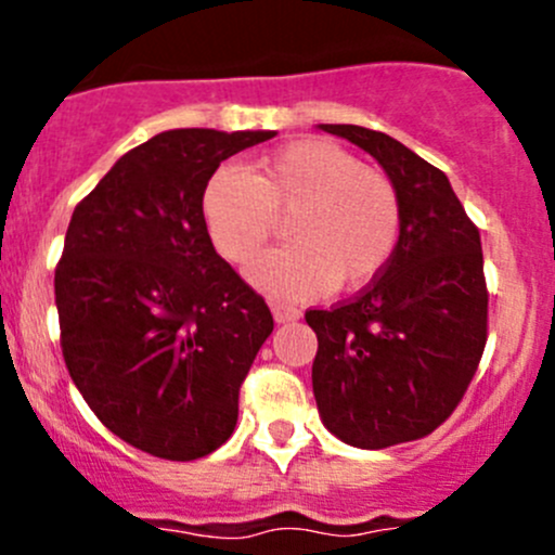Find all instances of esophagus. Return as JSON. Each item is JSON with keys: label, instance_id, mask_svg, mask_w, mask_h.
I'll return each instance as SVG.
<instances>
[{"label": "esophagus", "instance_id": "obj_1", "mask_svg": "<svg viewBox=\"0 0 555 555\" xmlns=\"http://www.w3.org/2000/svg\"><path fill=\"white\" fill-rule=\"evenodd\" d=\"M271 311H273V319H276L279 324L298 322V319L304 317L300 309H295V306H287V304H271Z\"/></svg>", "mask_w": 555, "mask_h": 555}]
</instances>
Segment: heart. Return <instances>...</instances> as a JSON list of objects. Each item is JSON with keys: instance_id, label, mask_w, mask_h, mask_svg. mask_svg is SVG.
I'll return each instance as SVG.
<instances>
[{"instance_id": "heart-1", "label": "heart", "mask_w": 555, "mask_h": 555, "mask_svg": "<svg viewBox=\"0 0 555 555\" xmlns=\"http://www.w3.org/2000/svg\"><path fill=\"white\" fill-rule=\"evenodd\" d=\"M206 231L225 260L246 262L293 217L287 249L268 251L246 279L273 298L362 289L397 249L402 209L384 171L362 166L327 139H300L266 155L249 173L220 166L201 198Z\"/></svg>"}]
</instances>
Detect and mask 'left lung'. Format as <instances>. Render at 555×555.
<instances>
[{
  "label": "left lung",
  "mask_w": 555,
  "mask_h": 555,
  "mask_svg": "<svg viewBox=\"0 0 555 555\" xmlns=\"http://www.w3.org/2000/svg\"><path fill=\"white\" fill-rule=\"evenodd\" d=\"M319 128L373 155L400 198L382 276L351 304L306 313L322 424L354 449H389L438 429L478 371L489 317L480 233L449 177L405 144L362 126Z\"/></svg>",
  "instance_id": "1"
}]
</instances>
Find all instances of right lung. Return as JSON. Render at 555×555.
Masks as SVG:
<instances>
[{
    "label": "right lung",
    "instance_id": "add662e5",
    "mask_svg": "<svg viewBox=\"0 0 555 555\" xmlns=\"http://www.w3.org/2000/svg\"><path fill=\"white\" fill-rule=\"evenodd\" d=\"M276 131L173 128L122 155L77 204L55 268L61 349L99 422L171 462L217 451L273 330L215 251L201 198L222 160Z\"/></svg>",
    "mask_w": 555,
    "mask_h": 555
}]
</instances>
